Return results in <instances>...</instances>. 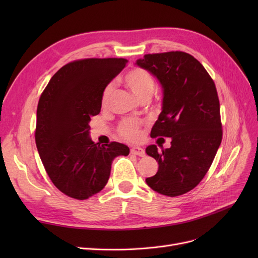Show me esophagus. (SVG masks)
Here are the masks:
<instances>
[{
	"instance_id": "obj_1",
	"label": "esophagus",
	"mask_w": 258,
	"mask_h": 258,
	"mask_svg": "<svg viewBox=\"0 0 258 258\" xmlns=\"http://www.w3.org/2000/svg\"><path fill=\"white\" fill-rule=\"evenodd\" d=\"M130 152H131V154H135V155L140 156V157H144V156H145V151L143 150L142 147H139V146L131 147Z\"/></svg>"
}]
</instances>
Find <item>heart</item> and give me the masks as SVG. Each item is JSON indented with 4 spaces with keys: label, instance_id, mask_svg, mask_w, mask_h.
<instances>
[{
    "label": "heart",
    "instance_id": "heart-1",
    "mask_svg": "<svg viewBox=\"0 0 258 258\" xmlns=\"http://www.w3.org/2000/svg\"><path fill=\"white\" fill-rule=\"evenodd\" d=\"M124 84L127 87L134 93L137 99L140 101L150 99L155 90V81L153 76L144 71L142 69H132L124 75ZM113 86L108 84L104 88L102 92V97H101V102L102 105H106L110 101L112 95ZM140 127L139 123L135 120H123L119 126L120 135L128 140H137L140 137Z\"/></svg>",
    "mask_w": 258,
    "mask_h": 258
}]
</instances>
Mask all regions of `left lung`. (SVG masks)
<instances>
[{
    "instance_id": "left-lung-1",
    "label": "left lung",
    "mask_w": 258,
    "mask_h": 258,
    "mask_svg": "<svg viewBox=\"0 0 258 258\" xmlns=\"http://www.w3.org/2000/svg\"><path fill=\"white\" fill-rule=\"evenodd\" d=\"M136 66L155 76L162 89L161 113L151 137L171 138L169 148L146 147L159 167L145 182L161 195L179 196L205 177L222 142L215 84L204 66L183 51L145 54Z\"/></svg>"
}]
</instances>
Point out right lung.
<instances>
[{"mask_svg": "<svg viewBox=\"0 0 258 258\" xmlns=\"http://www.w3.org/2000/svg\"><path fill=\"white\" fill-rule=\"evenodd\" d=\"M126 63L121 58L70 62L51 77L38 101L37 151L53 185L69 197L84 200L102 190L113 160L129 154L121 143H95L89 132L104 88Z\"/></svg>", "mask_w": 258, "mask_h": 258, "instance_id": "obj_1", "label": "right lung"}]
</instances>
